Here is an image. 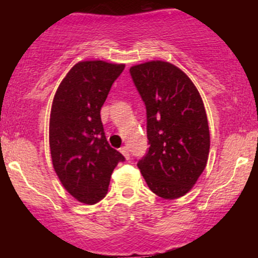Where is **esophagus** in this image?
<instances>
[{"label":"esophagus","instance_id":"34e87169","mask_svg":"<svg viewBox=\"0 0 258 258\" xmlns=\"http://www.w3.org/2000/svg\"><path fill=\"white\" fill-rule=\"evenodd\" d=\"M120 152H121V154H122L123 156H125L126 159H130V153H128V148L127 147H122V148H120Z\"/></svg>","mask_w":258,"mask_h":258}]
</instances>
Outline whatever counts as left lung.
I'll use <instances>...</instances> for the list:
<instances>
[{"mask_svg":"<svg viewBox=\"0 0 258 258\" xmlns=\"http://www.w3.org/2000/svg\"><path fill=\"white\" fill-rule=\"evenodd\" d=\"M147 110V154L137 161L150 190L177 199L191 189L210 152V131L199 92L182 70L167 61L130 69Z\"/></svg>","mask_w":258,"mask_h":258,"instance_id":"left-lung-1","label":"left lung"}]
</instances>
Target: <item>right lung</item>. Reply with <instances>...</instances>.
Returning a JSON list of instances; mask_svg holds the SVG:
<instances>
[{
    "label": "right lung",
    "mask_w": 258,
    "mask_h": 258,
    "mask_svg": "<svg viewBox=\"0 0 258 258\" xmlns=\"http://www.w3.org/2000/svg\"><path fill=\"white\" fill-rule=\"evenodd\" d=\"M123 64L80 61L59 85L49 120V147L61 184L84 204L98 203L125 156L109 146L100 109Z\"/></svg>",
    "instance_id": "1"
}]
</instances>
